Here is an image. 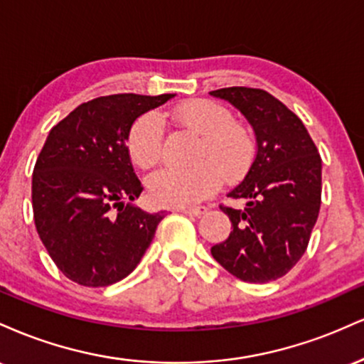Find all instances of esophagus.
I'll list each match as a JSON object with an SVG mask.
<instances>
[{"instance_id": "1", "label": "esophagus", "mask_w": 364, "mask_h": 364, "mask_svg": "<svg viewBox=\"0 0 364 364\" xmlns=\"http://www.w3.org/2000/svg\"><path fill=\"white\" fill-rule=\"evenodd\" d=\"M179 212L185 215H193V217H200L207 212V207L198 205V207H185V208H179Z\"/></svg>"}]
</instances>
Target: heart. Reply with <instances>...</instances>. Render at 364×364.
<instances>
[{"mask_svg": "<svg viewBox=\"0 0 364 364\" xmlns=\"http://www.w3.org/2000/svg\"><path fill=\"white\" fill-rule=\"evenodd\" d=\"M173 118L183 128L200 135L191 154V168L166 169L149 179L150 198L164 207H190L212 195L220 178L231 183L252 168L257 145L245 124L235 121L224 104L191 99L174 109ZM164 116L145 112L128 132V152L141 169L157 166L164 152Z\"/></svg>", "mask_w": 364, "mask_h": 364, "instance_id": "1", "label": "heart"}]
</instances>
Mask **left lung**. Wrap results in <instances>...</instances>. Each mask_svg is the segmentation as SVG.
I'll use <instances>...</instances> for the list:
<instances>
[{"label": "left lung", "instance_id": "8db88e82", "mask_svg": "<svg viewBox=\"0 0 364 364\" xmlns=\"http://www.w3.org/2000/svg\"><path fill=\"white\" fill-rule=\"evenodd\" d=\"M245 114L257 136V156L228 196L243 208L220 205L231 235L212 246L220 265L245 282L286 275L306 252L321 203V159L303 121L262 89L228 87L210 92Z\"/></svg>", "mask_w": 364, "mask_h": 364}]
</instances>
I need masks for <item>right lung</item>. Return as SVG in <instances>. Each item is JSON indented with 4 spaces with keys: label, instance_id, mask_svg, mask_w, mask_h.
Returning <instances> with one entry per match:
<instances>
[{
    "label": "right lung",
    "instance_id": "add662e5",
    "mask_svg": "<svg viewBox=\"0 0 364 364\" xmlns=\"http://www.w3.org/2000/svg\"><path fill=\"white\" fill-rule=\"evenodd\" d=\"M174 94L83 102L51 128L32 174L41 241L70 281L104 287L139 265L166 212L133 205L144 190L127 147L133 121Z\"/></svg>",
    "mask_w": 364,
    "mask_h": 364
}]
</instances>
